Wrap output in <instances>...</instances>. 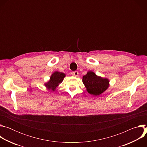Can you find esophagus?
Masks as SVG:
<instances>
[{"label":"esophagus","mask_w":147,"mask_h":147,"mask_svg":"<svg viewBox=\"0 0 147 147\" xmlns=\"http://www.w3.org/2000/svg\"><path fill=\"white\" fill-rule=\"evenodd\" d=\"M73 73V75H74L75 77H77V76H78V72L77 71H74Z\"/></svg>","instance_id":"34e87169"}]
</instances>
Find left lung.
Returning a JSON list of instances; mask_svg holds the SVG:
<instances>
[{"label": "left lung", "mask_w": 147, "mask_h": 147, "mask_svg": "<svg viewBox=\"0 0 147 147\" xmlns=\"http://www.w3.org/2000/svg\"><path fill=\"white\" fill-rule=\"evenodd\" d=\"M82 82L87 92L94 96L100 95L109 86V80L108 78L98 76L92 71H89L82 77Z\"/></svg>", "instance_id": "left-lung-1"}]
</instances>
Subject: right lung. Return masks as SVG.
Wrapping results in <instances>:
<instances>
[{
    "mask_svg": "<svg viewBox=\"0 0 147 147\" xmlns=\"http://www.w3.org/2000/svg\"><path fill=\"white\" fill-rule=\"evenodd\" d=\"M66 74L63 73L59 71L54 72L51 76L49 81L45 84V87L48 90H51L52 91H55L56 88L63 80Z\"/></svg>",
    "mask_w": 147,
    "mask_h": 147,
    "instance_id": "add662e5",
    "label": "right lung"
}]
</instances>
